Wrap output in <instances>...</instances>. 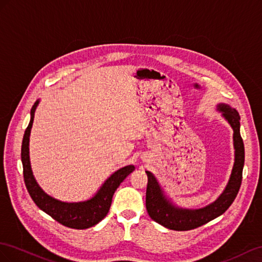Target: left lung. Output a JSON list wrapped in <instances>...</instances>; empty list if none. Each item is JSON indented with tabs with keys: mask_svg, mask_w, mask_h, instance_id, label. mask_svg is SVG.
I'll return each instance as SVG.
<instances>
[{
	"mask_svg": "<svg viewBox=\"0 0 262 262\" xmlns=\"http://www.w3.org/2000/svg\"><path fill=\"white\" fill-rule=\"evenodd\" d=\"M217 110L234 130V148L235 162L229 181L225 190L213 203L199 210H188L173 205L164 196L158 181L154 174L146 171L148 184L146 191V208L151 220L159 223L160 225L172 230H190L198 228L210 221L219 217L225 213L233 203L239 191L243 179V168L245 162V147L241 136V116L235 108H231L227 104H219Z\"/></svg>",
	"mask_w": 262,
	"mask_h": 262,
	"instance_id": "8db88e82",
	"label": "left lung"
}]
</instances>
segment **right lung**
<instances>
[{"label":"right lung","mask_w":262,"mask_h":262,"mask_svg":"<svg viewBox=\"0 0 262 262\" xmlns=\"http://www.w3.org/2000/svg\"><path fill=\"white\" fill-rule=\"evenodd\" d=\"M39 100L36 101L31 110V121L25 130L23 143H21V163H23V174L26 189L29 195L41 211H43L58 223L63 226L74 229H85L96 225L107 215L112 204V198L114 192L121 184L124 179L132 173L135 167L126 166L115 171L105 182L102 184L100 190L95 195L84 202L78 203H68L56 200L45 193L42 189L36 182L33 176V171L29 161V135L34 122V115Z\"/></svg>","instance_id":"add662e5"}]
</instances>
